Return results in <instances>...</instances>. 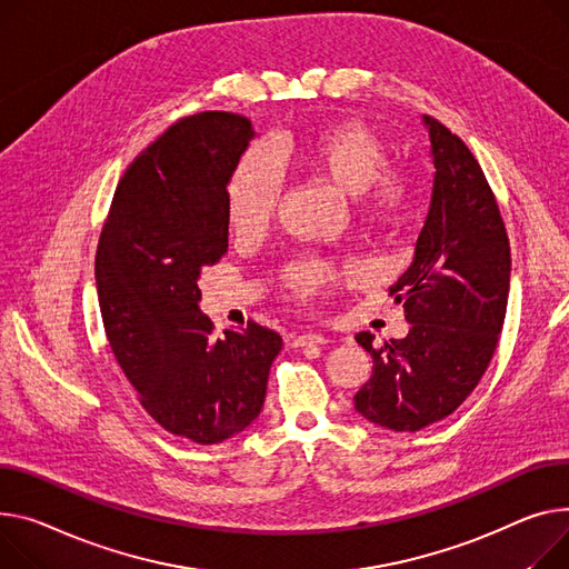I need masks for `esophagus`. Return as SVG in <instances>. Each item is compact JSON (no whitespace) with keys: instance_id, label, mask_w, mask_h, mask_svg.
Instances as JSON below:
<instances>
[{"instance_id":"1","label":"esophagus","mask_w":569,"mask_h":569,"mask_svg":"<svg viewBox=\"0 0 569 569\" xmlns=\"http://www.w3.org/2000/svg\"><path fill=\"white\" fill-rule=\"evenodd\" d=\"M329 343V338L318 331H307V333H297L292 336V348H307V346H325Z\"/></svg>"}]
</instances>
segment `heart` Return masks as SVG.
Returning a JSON list of instances; mask_svg holds the SVG:
<instances>
[{"mask_svg": "<svg viewBox=\"0 0 569 569\" xmlns=\"http://www.w3.org/2000/svg\"><path fill=\"white\" fill-rule=\"evenodd\" d=\"M281 156L295 169L333 184L338 192L357 197L361 210L375 221H396L407 206L402 178L389 167L387 143L368 126L343 119L320 126L307 137H281ZM281 194V169L272 150L251 146L240 158L226 187V217L238 236H258L270 223ZM343 270L322 260H305L288 272V286L299 297H318L331 288Z\"/></svg>", "mask_w": 569, "mask_h": 569, "instance_id": "b5f03b06", "label": "heart"}]
</instances>
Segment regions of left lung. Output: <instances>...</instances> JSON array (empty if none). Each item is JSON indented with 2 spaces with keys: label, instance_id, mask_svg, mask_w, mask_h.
<instances>
[{
  "label": "left lung",
  "instance_id": "obj_1",
  "mask_svg": "<svg viewBox=\"0 0 569 569\" xmlns=\"http://www.w3.org/2000/svg\"><path fill=\"white\" fill-rule=\"evenodd\" d=\"M435 167L430 208L413 258L391 286L411 325L382 350L357 333L372 377L357 391L366 421L416 432L456 411L476 389L506 320L510 244L487 178L460 137L421 117Z\"/></svg>",
  "mask_w": 569,
  "mask_h": 569
}]
</instances>
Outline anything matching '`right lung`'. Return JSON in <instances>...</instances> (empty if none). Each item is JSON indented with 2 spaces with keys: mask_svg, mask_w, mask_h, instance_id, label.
I'll return each instance as SVG.
<instances>
[{
  "mask_svg": "<svg viewBox=\"0 0 569 569\" xmlns=\"http://www.w3.org/2000/svg\"><path fill=\"white\" fill-rule=\"evenodd\" d=\"M253 137L229 111L171 126L121 178L96 256L113 357L167 432L203 446L258 419L283 346L256 322L214 338L199 307L201 270L229 249L226 187Z\"/></svg>",
  "mask_w": 569,
  "mask_h": 569,
  "instance_id": "add662e5",
  "label": "right lung"
}]
</instances>
